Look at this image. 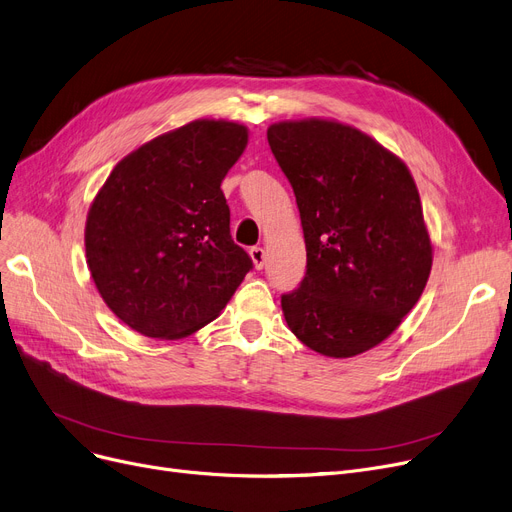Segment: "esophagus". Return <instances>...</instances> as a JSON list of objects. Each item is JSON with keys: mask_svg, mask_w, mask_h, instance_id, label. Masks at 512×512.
<instances>
[{"mask_svg": "<svg viewBox=\"0 0 512 512\" xmlns=\"http://www.w3.org/2000/svg\"><path fill=\"white\" fill-rule=\"evenodd\" d=\"M249 255H251V261H253V265H255V270H263V265H265V251H263L261 247H253V249L249 251Z\"/></svg>", "mask_w": 512, "mask_h": 512, "instance_id": "1", "label": "esophagus"}]
</instances>
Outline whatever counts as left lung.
<instances>
[{
  "instance_id": "8db88e82",
  "label": "left lung",
  "mask_w": 512,
  "mask_h": 512,
  "mask_svg": "<svg viewBox=\"0 0 512 512\" xmlns=\"http://www.w3.org/2000/svg\"><path fill=\"white\" fill-rule=\"evenodd\" d=\"M293 186L307 251L297 291L282 295L293 335L326 358H353L402 324L425 291L433 244L406 163L335 119L268 127Z\"/></svg>"
}]
</instances>
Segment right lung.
<instances>
[{"label": "right lung", "mask_w": 512, "mask_h": 512, "mask_svg": "<svg viewBox=\"0 0 512 512\" xmlns=\"http://www.w3.org/2000/svg\"><path fill=\"white\" fill-rule=\"evenodd\" d=\"M249 129L196 119L123 157L94 196L85 259L100 297L131 330L184 339L213 322L253 268L230 236L221 182Z\"/></svg>", "instance_id": "obj_1"}]
</instances>
